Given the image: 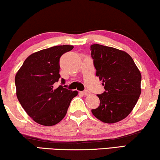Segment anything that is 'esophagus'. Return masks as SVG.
Masks as SVG:
<instances>
[{"label":"esophagus","mask_w":160,"mask_h":160,"mask_svg":"<svg viewBox=\"0 0 160 160\" xmlns=\"http://www.w3.org/2000/svg\"><path fill=\"white\" fill-rule=\"evenodd\" d=\"M82 95H85V96H87V95H89L91 93H90V92H89V91H87V90H85V91L82 92Z\"/></svg>","instance_id":"obj_1"}]
</instances>
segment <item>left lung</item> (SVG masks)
<instances>
[{"mask_svg": "<svg viewBox=\"0 0 160 160\" xmlns=\"http://www.w3.org/2000/svg\"><path fill=\"white\" fill-rule=\"evenodd\" d=\"M96 76L105 91L98 95L100 106L92 113L100 121L113 124L132 111L141 92V74L126 52L100 44L91 45Z\"/></svg>", "mask_w": 160, "mask_h": 160, "instance_id": "obj_1", "label": "left lung"}]
</instances>
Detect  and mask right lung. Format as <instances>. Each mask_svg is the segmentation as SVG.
<instances>
[{"label": "right lung", "instance_id": "add662e5", "mask_svg": "<svg viewBox=\"0 0 160 160\" xmlns=\"http://www.w3.org/2000/svg\"><path fill=\"white\" fill-rule=\"evenodd\" d=\"M73 46H55L28 56L15 76L17 99L36 123L55 125L66 115L71 101L78 95L62 85L54 88L60 77V57ZM62 84L65 80L62 78Z\"/></svg>", "mask_w": 160, "mask_h": 160}]
</instances>
